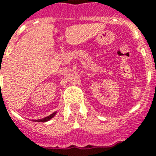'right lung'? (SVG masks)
I'll return each mask as SVG.
<instances>
[{"instance_id": "add662e5", "label": "right lung", "mask_w": 156, "mask_h": 156, "mask_svg": "<svg viewBox=\"0 0 156 156\" xmlns=\"http://www.w3.org/2000/svg\"><path fill=\"white\" fill-rule=\"evenodd\" d=\"M56 112H53L52 114H51L50 116H47V117H45V118H44V119H37V120H35V121H37V122H47V121H49L50 119H51L55 115H56Z\"/></svg>"}]
</instances>
